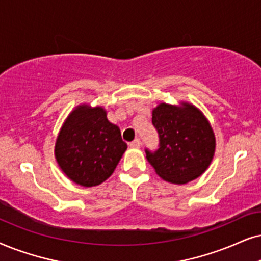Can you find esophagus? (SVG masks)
Masks as SVG:
<instances>
[{
	"label": "esophagus",
	"mask_w": 261,
	"mask_h": 261,
	"mask_svg": "<svg viewBox=\"0 0 261 261\" xmlns=\"http://www.w3.org/2000/svg\"><path fill=\"white\" fill-rule=\"evenodd\" d=\"M131 148H140L141 147V140L140 138H136V140H134L133 142H130V144H128Z\"/></svg>",
	"instance_id": "esophagus-1"
}]
</instances>
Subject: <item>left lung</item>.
<instances>
[{
    "label": "left lung",
    "mask_w": 261,
    "mask_h": 261,
    "mask_svg": "<svg viewBox=\"0 0 261 261\" xmlns=\"http://www.w3.org/2000/svg\"><path fill=\"white\" fill-rule=\"evenodd\" d=\"M159 148H146L147 159L167 182L184 184L201 176L212 161L216 138L203 114L193 105L161 103L151 118Z\"/></svg>",
    "instance_id": "obj_1"
}]
</instances>
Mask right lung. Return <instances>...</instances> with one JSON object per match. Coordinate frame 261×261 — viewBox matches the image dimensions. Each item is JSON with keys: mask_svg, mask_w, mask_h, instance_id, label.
<instances>
[{"mask_svg": "<svg viewBox=\"0 0 261 261\" xmlns=\"http://www.w3.org/2000/svg\"><path fill=\"white\" fill-rule=\"evenodd\" d=\"M119 127L102 107L78 106L62 125L55 158L66 176L83 187L101 184L113 173L126 150Z\"/></svg>", "mask_w": 261, "mask_h": 261, "instance_id": "obj_1", "label": "right lung"}]
</instances>
